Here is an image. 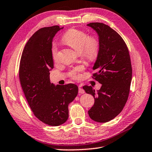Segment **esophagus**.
<instances>
[{"mask_svg": "<svg viewBox=\"0 0 152 152\" xmlns=\"http://www.w3.org/2000/svg\"><path fill=\"white\" fill-rule=\"evenodd\" d=\"M79 94H85V91L82 88H79Z\"/></svg>", "mask_w": 152, "mask_h": 152, "instance_id": "esophagus-1", "label": "esophagus"}]
</instances>
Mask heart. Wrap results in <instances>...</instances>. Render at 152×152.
I'll use <instances>...</instances> for the list:
<instances>
[{"mask_svg":"<svg viewBox=\"0 0 152 152\" xmlns=\"http://www.w3.org/2000/svg\"><path fill=\"white\" fill-rule=\"evenodd\" d=\"M62 40L77 53H80L83 58L88 61H94L99 55L100 48L99 39L95 36H88V34L83 30L70 28L64 34ZM51 53L53 59L56 60L58 48L56 44L52 45ZM83 69V67L81 66L75 67L70 72V76L73 79H79V73Z\"/></svg>","mask_w":152,"mask_h":152,"instance_id":"1","label":"heart"}]
</instances>
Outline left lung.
<instances>
[{"label":"left lung","mask_w":152,"mask_h":152,"mask_svg":"<svg viewBox=\"0 0 152 152\" xmlns=\"http://www.w3.org/2000/svg\"><path fill=\"white\" fill-rule=\"evenodd\" d=\"M99 37V53L93 67V74L102 87L96 92L91 86H84L95 102L88 110L90 118L104 123L114 119L122 112L129 96L132 67L126 43L115 30L104 23H90ZM93 77V78H94Z\"/></svg>","instance_id":"8db88e82"}]
</instances>
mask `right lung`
I'll return each mask as SVG.
<instances>
[{"mask_svg": "<svg viewBox=\"0 0 152 152\" xmlns=\"http://www.w3.org/2000/svg\"><path fill=\"white\" fill-rule=\"evenodd\" d=\"M59 26L42 28L26 43L19 65V79L30 109L36 118L49 126H58L69 116V104L78 94L75 84L55 86L50 81L53 68L52 42Z\"/></svg>", "mask_w": 152, "mask_h": 152, "instance_id": "add662e5", "label": "right lung"}]
</instances>
